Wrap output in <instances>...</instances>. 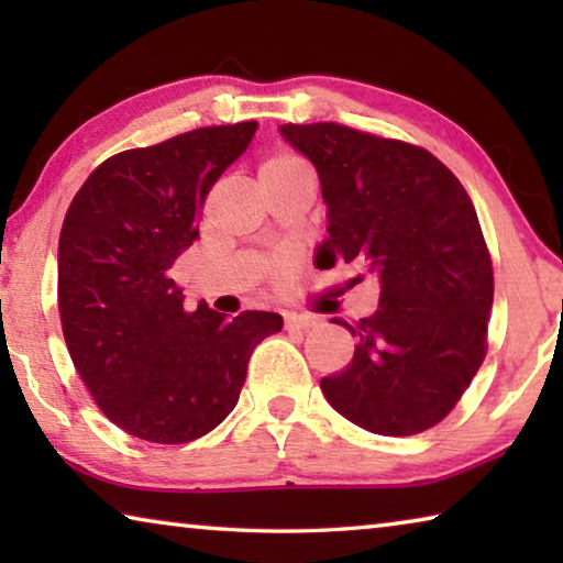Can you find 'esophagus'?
I'll return each instance as SVG.
<instances>
[{
    "label": "esophagus",
    "mask_w": 563,
    "mask_h": 563,
    "mask_svg": "<svg viewBox=\"0 0 563 563\" xmlns=\"http://www.w3.org/2000/svg\"><path fill=\"white\" fill-rule=\"evenodd\" d=\"M318 318L312 316H300V312H285V328L288 330H310L316 328Z\"/></svg>",
    "instance_id": "esophagus-1"
}]
</instances>
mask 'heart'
Returning a JSON list of instances; mask_svg holds the SVG:
<instances>
[{
	"instance_id": "b5f03b06",
	"label": "heart",
	"mask_w": 563,
	"mask_h": 563,
	"mask_svg": "<svg viewBox=\"0 0 563 563\" xmlns=\"http://www.w3.org/2000/svg\"><path fill=\"white\" fill-rule=\"evenodd\" d=\"M302 166H305V161L298 154H295V151H290V148H275V151H271V154L261 161L258 178L265 180V178H273V176H283V174H288V170L302 168ZM288 271H290V265H288V261H285V258H278V261H273L268 265V273H271V278L275 283H285V278H288Z\"/></svg>"
}]
</instances>
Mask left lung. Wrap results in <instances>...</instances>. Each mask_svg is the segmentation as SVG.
<instances>
[{
    "instance_id": "obj_1",
    "label": "left lung",
    "mask_w": 563,
    "mask_h": 563,
    "mask_svg": "<svg viewBox=\"0 0 563 563\" xmlns=\"http://www.w3.org/2000/svg\"><path fill=\"white\" fill-rule=\"evenodd\" d=\"M280 133L312 161L328 203L318 268L357 263L383 285L375 316L332 320L357 345L322 393L367 432L430 430L487 355L494 271L472 198L422 146L332 121Z\"/></svg>"
}]
</instances>
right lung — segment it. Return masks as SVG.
<instances>
[{
    "instance_id": "1",
    "label": "right lung",
    "mask_w": 563,
    "mask_h": 563,
    "mask_svg": "<svg viewBox=\"0 0 563 563\" xmlns=\"http://www.w3.org/2000/svg\"><path fill=\"white\" fill-rule=\"evenodd\" d=\"M258 121L203 126L129 148L91 170L59 235V318L76 373L123 432L186 444L231 415L247 360L280 332L278 312L228 320L184 310L170 278L198 238L208 194Z\"/></svg>"
}]
</instances>
